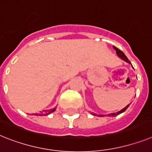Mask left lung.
<instances>
[{
    "label": "left lung",
    "mask_w": 152,
    "mask_h": 152,
    "mask_svg": "<svg viewBox=\"0 0 152 152\" xmlns=\"http://www.w3.org/2000/svg\"><path fill=\"white\" fill-rule=\"evenodd\" d=\"M113 48H114V49H115V50H116L117 55H118V56L119 58H121V59H122L123 61H126L127 63L131 64V62L129 61V60H128V58H127V57L125 56V54H124V53H123L122 51H121V50H119L118 48H117L116 47H115V46H113ZM129 105H130V104H128V105H127L126 107H124V108L121 110V111H118V112H115V113L108 114V115H97V114H94V113H93V112H92V113H91V114H92V115H94V116H99V117H104V116L115 117V116H117V115H120V114H121V113H123V112H124V111H125L127 110V108H128V107H129Z\"/></svg>",
    "instance_id": "left-lung-1"
}]
</instances>
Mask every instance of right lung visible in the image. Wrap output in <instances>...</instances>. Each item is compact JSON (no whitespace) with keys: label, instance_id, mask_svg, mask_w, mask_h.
<instances>
[{"label":"right lung","instance_id":"1","mask_svg":"<svg viewBox=\"0 0 152 152\" xmlns=\"http://www.w3.org/2000/svg\"><path fill=\"white\" fill-rule=\"evenodd\" d=\"M55 110H56V107H54V108H52V109H50V110H46V111H45V113L34 114V115H37V116H44V115H48L49 114L54 112Z\"/></svg>","mask_w":152,"mask_h":152}]
</instances>
